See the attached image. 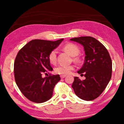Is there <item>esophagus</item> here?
Returning a JSON list of instances; mask_svg holds the SVG:
<instances>
[{
	"mask_svg": "<svg viewBox=\"0 0 124 124\" xmlns=\"http://www.w3.org/2000/svg\"><path fill=\"white\" fill-rule=\"evenodd\" d=\"M60 77L62 79H63V78H64L66 77V75H61Z\"/></svg>",
	"mask_w": 124,
	"mask_h": 124,
	"instance_id": "34e87169",
	"label": "esophagus"
}]
</instances>
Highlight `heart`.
Returning a JSON list of instances; mask_svg holds the SVG:
<instances>
[{"instance_id":"1","label":"heart","mask_w":124,"mask_h":124,"mask_svg":"<svg viewBox=\"0 0 124 124\" xmlns=\"http://www.w3.org/2000/svg\"><path fill=\"white\" fill-rule=\"evenodd\" d=\"M64 50L67 53L73 57L78 55L80 52V49L78 46L72 43L68 44L65 45ZM48 58H49L50 63H56V60H57V50L56 49L52 50L48 56ZM74 60L78 61V59L77 58H75ZM73 69H74V67L72 65H59L54 69V72L58 74L66 75L70 73Z\"/></svg>"}]
</instances>
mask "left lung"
Segmentation results:
<instances>
[{
    "mask_svg": "<svg viewBox=\"0 0 124 124\" xmlns=\"http://www.w3.org/2000/svg\"><path fill=\"white\" fill-rule=\"evenodd\" d=\"M70 40L82 45L85 54L84 63L77 72L84 75L86 79L81 80L74 77L72 88L81 99L95 100L106 89L112 77V62L109 54L104 46L93 37H78Z\"/></svg>",
    "mask_w": 124,
    "mask_h": 124,
    "instance_id": "left-lung-1",
    "label": "left lung"
}]
</instances>
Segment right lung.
I'll return each mask as SVG.
<instances>
[{"label": "right lung", "mask_w": 124, "mask_h": 124, "mask_svg": "<svg viewBox=\"0 0 124 124\" xmlns=\"http://www.w3.org/2000/svg\"><path fill=\"white\" fill-rule=\"evenodd\" d=\"M63 40H33L17 54L14 62L15 79L23 95L31 101L41 103L52 97L54 86L61 80L60 75L50 74L43 78L42 74L53 70L48 56Z\"/></svg>", "instance_id": "obj_1"}]
</instances>
